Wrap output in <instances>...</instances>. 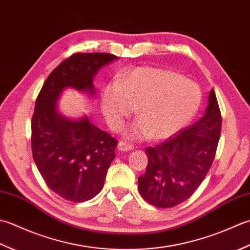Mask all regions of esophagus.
I'll return each instance as SVG.
<instances>
[{"label": "esophagus", "instance_id": "esophagus-1", "mask_svg": "<svg viewBox=\"0 0 250 250\" xmlns=\"http://www.w3.org/2000/svg\"><path fill=\"white\" fill-rule=\"evenodd\" d=\"M134 149V146L129 144H126L124 141H120L118 144V150L119 151H131Z\"/></svg>", "mask_w": 250, "mask_h": 250}]
</instances>
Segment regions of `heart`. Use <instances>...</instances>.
Instances as JSON below:
<instances>
[{
	"instance_id": "1",
	"label": "heart",
	"mask_w": 250,
	"mask_h": 250,
	"mask_svg": "<svg viewBox=\"0 0 250 250\" xmlns=\"http://www.w3.org/2000/svg\"><path fill=\"white\" fill-rule=\"evenodd\" d=\"M197 83L170 70L140 67L126 71L118 84L105 86L101 110L109 126L120 130L136 110L138 120L125 130L129 140L167 139L191 123L201 108Z\"/></svg>"
}]
</instances>
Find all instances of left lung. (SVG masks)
<instances>
[{"instance_id": "8db88e82", "label": "left lung", "mask_w": 250, "mask_h": 250, "mask_svg": "<svg viewBox=\"0 0 250 250\" xmlns=\"http://www.w3.org/2000/svg\"><path fill=\"white\" fill-rule=\"evenodd\" d=\"M220 132V109L211 89L200 120L163 144L146 147L149 162L138 178L142 198L153 206L170 208L191 197L215 159Z\"/></svg>"}]
</instances>
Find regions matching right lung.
Returning <instances> with one entry per match:
<instances>
[{"mask_svg":"<svg viewBox=\"0 0 250 250\" xmlns=\"http://www.w3.org/2000/svg\"><path fill=\"white\" fill-rule=\"evenodd\" d=\"M116 59L106 53L72 55L48 75L35 101L33 159L49 189L67 201L85 202L101 191L118 141L87 115L74 120L61 114L58 101L67 88L94 97L96 73Z\"/></svg>","mask_w":250,"mask_h":250,"instance_id":"1","label":"right lung"}]
</instances>
